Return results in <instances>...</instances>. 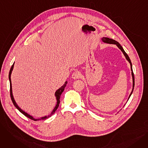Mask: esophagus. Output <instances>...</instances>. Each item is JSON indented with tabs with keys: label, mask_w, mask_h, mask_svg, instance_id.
Here are the masks:
<instances>
[{
	"label": "esophagus",
	"mask_w": 148,
	"mask_h": 148,
	"mask_svg": "<svg viewBox=\"0 0 148 148\" xmlns=\"http://www.w3.org/2000/svg\"><path fill=\"white\" fill-rule=\"evenodd\" d=\"M80 77V74L79 71H75L72 74V78L73 79H79Z\"/></svg>",
	"instance_id": "34e87169"
}]
</instances>
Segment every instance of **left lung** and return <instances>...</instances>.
Returning <instances> with one entry per match:
<instances>
[{
  "label": "left lung",
  "mask_w": 148,
  "mask_h": 148,
  "mask_svg": "<svg viewBox=\"0 0 148 148\" xmlns=\"http://www.w3.org/2000/svg\"><path fill=\"white\" fill-rule=\"evenodd\" d=\"M101 40L103 42H105V43H107V44H116V45L118 46V47L122 51L123 54H124V56H125V58L127 59V60L129 62V63L130 64V65H131V75H132V77H133V89H132V91L131 92V94L128 97V100L129 99L130 97H131L132 93H133V90H134V73H133V68H132V64H131V60L129 58V56H128V54L126 53V52L124 51L121 45V44L118 42L114 40H113V39H110L109 38H107V37H103L101 38Z\"/></svg>",
  "instance_id": "8db88e82"
}]
</instances>
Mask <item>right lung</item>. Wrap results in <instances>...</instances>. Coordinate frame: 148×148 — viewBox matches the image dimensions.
Returning <instances> with one entry per match:
<instances>
[{
    "label": "right lung",
    "instance_id": "obj_1",
    "mask_svg": "<svg viewBox=\"0 0 148 148\" xmlns=\"http://www.w3.org/2000/svg\"><path fill=\"white\" fill-rule=\"evenodd\" d=\"M14 63L13 64V65H12L11 69H10V73H9V80H10V95H11V100L12 101V103L14 104V106L16 107L17 109L21 113H23V114H24L25 116H26V117L29 118V119H32V120H34V121H39V120H44V119H47L50 117H51V116L54 113V112H55L56 111V110L58 109V108L59 107V103H60V95L62 94V93L64 92V89H65V88L66 87V84H67V82L66 81L65 82V83L64 84L63 86H62L59 89H58L56 92H55V97H56V100H57V104L55 106V107L54 108V109L53 110V111L51 112V113L48 115V116H44V117H42L40 119H35L33 116H30V114H29L28 113H26L25 111H23L22 109H21V108L18 107V106L16 102H15V101L14 100V97H13V95H12V83H11V73H12V71L13 70V68H14Z\"/></svg>",
    "mask_w": 148,
    "mask_h": 148
}]
</instances>
